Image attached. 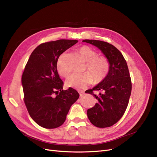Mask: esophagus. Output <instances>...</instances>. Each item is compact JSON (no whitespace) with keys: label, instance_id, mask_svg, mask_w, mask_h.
Instances as JSON below:
<instances>
[{"label":"esophagus","instance_id":"obj_1","mask_svg":"<svg viewBox=\"0 0 157 157\" xmlns=\"http://www.w3.org/2000/svg\"><path fill=\"white\" fill-rule=\"evenodd\" d=\"M78 93H79L80 97H82V96L84 95V92L83 91H79Z\"/></svg>","mask_w":157,"mask_h":157}]
</instances>
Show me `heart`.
Listing matches in <instances>:
<instances>
[{
	"mask_svg": "<svg viewBox=\"0 0 157 157\" xmlns=\"http://www.w3.org/2000/svg\"><path fill=\"white\" fill-rule=\"evenodd\" d=\"M78 55L86 62L85 71L80 74H72L67 78L66 84L70 88L82 90L94 82L99 83L108 75L110 71V64L109 59L105 56L98 55V53L91 47L84 45L77 49ZM56 68L58 73L63 77H67L69 70L64 61L63 55L58 59Z\"/></svg>",
	"mask_w": 157,
	"mask_h": 157,
	"instance_id": "b5f03b06",
	"label": "heart"
}]
</instances>
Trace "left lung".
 <instances>
[{
	"instance_id": "obj_1",
	"label": "left lung",
	"mask_w": 157,
	"mask_h": 157,
	"mask_svg": "<svg viewBox=\"0 0 157 157\" xmlns=\"http://www.w3.org/2000/svg\"><path fill=\"white\" fill-rule=\"evenodd\" d=\"M83 41L98 47L110 62V68L106 77L86 92L98 101L87 111L89 120L97 127H109L122 117L128 104L132 82L127 63L121 52L109 43L91 40ZM94 91L99 93L95 94Z\"/></svg>"
}]
</instances>
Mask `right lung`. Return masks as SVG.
I'll return each mask as SVG.
<instances>
[{
	"mask_svg": "<svg viewBox=\"0 0 157 157\" xmlns=\"http://www.w3.org/2000/svg\"><path fill=\"white\" fill-rule=\"evenodd\" d=\"M78 42L60 40L43 43L32 52L21 78L24 102L30 117L45 128L61 126L71 105L78 99L77 90H63L56 63L62 54Z\"/></svg>",
	"mask_w": 157,
	"mask_h": 157,
	"instance_id": "obj_1",
	"label": "right lung"
}]
</instances>
